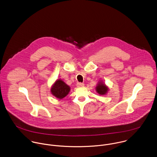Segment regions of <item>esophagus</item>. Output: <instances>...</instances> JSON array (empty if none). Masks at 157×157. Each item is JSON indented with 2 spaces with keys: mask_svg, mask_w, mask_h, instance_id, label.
<instances>
[{
  "mask_svg": "<svg viewBox=\"0 0 157 157\" xmlns=\"http://www.w3.org/2000/svg\"><path fill=\"white\" fill-rule=\"evenodd\" d=\"M76 85H77L78 87H83V86H84V84L81 83V82H78V83H77Z\"/></svg>",
  "mask_w": 157,
  "mask_h": 157,
  "instance_id": "obj_1",
  "label": "esophagus"
}]
</instances>
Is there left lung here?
I'll use <instances>...</instances> for the list:
<instances>
[{
	"instance_id": "left-lung-1",
	"label": "left lung",
	"mask_w": 157,
	"mask_h": 157,
	"mask_svg": "<svg viewBox=\"0 0 157 157\" xmlns=\"http://www.w3.org/2000/svg\"><path fill=\"white\" fill-rule=\"evenodd\" d=\"M95 90L99 95H105L108 92L109 88L102 80H100L98 82L95 87Z\"/></svg>"
}]
</instances>
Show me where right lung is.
Masks as SVG:
<instances>
[{
  "label": "right lung",
  "mask_w": 157,
  "mask_h": 157,
  "mask_svg": "<svg viewBox=\"0 0 157 157\" xmlns=\"http://www.w3.org/2000/svg\"><path fill=\"white\" fill-rule=\"evenodd\" d=\"M70 87L62 79H57L52 85L51 93L58 99H62L70 92Z\"/></svg>",
  "instance_id": "1"
}]
</instances>
